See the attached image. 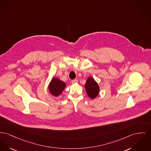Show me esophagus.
Segmentation results:
<instances>
[{
  "label": "esophagus",
  "instance_id": "esophagus-1",
  "mask_svg": "<svg viewBox=\"0 0 151 151\" xmlns=\"http://www.w3.org/2000/svg\"><path fill=\"white\" fill-rule=\"evenodd\" d=\"M78 82V80H77V79H74V80H72L71 81V83L72 84H75V83H76Z\"/></svg>",
  "mask_w": 151,
  "mask_h": 151
}]
</instances>
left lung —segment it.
<instances>
[{
	"instance_id": "obj_1",
	"label": "left lung",
	"mask_w": 151,
	"mask_h": 151,
	"mask_svg": "<svg viewBox=\"0 0 151 151\" xmlns=\"http://www.w3.org/2000/svg\"><path fill=\"white\" fill-rule=\"evenodd\" d=\"M85 88L87 95L91 99L96 98L99 94V87L98 83L91 77L88 78L87 79L85 84Z\"/></svg>"
}]
</instances>
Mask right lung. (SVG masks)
I'll return each mask as SVG.
<instances>
[{"mask_svg":"<svg viewBox=\"0 0 151 151\" xmlns=\"http://www.w3.org/2000/svg\"><path fill=\"white\" fill-rule=\"evenodd\" d=\"M65 84L58 78H53L49 84L48 88L50 92L55 96L59 95L65 87Z\"/></svg>","mask_w":151,"mask_h":151,"instance_id":"1","label":"right lung"}]
</instances>
